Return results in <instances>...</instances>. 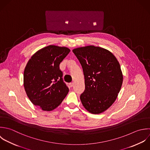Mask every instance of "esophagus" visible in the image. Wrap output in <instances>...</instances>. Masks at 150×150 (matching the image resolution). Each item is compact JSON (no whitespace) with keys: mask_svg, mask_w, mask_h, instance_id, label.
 I'll return each mask as SVG.
<instances>
[{"mask_svg":"<svg viewBox=\"0 0 150 150\" xmlns=\"http://www.w3.org/2000/svg\"><path fill=\"white\" fill-rule=\"evenodd\" d=\"M74 82H71V83H69V85H70L71 87H72V86H74Z\"/></svg>","mask_w":150,"mask_h":150,"instance_id":"esophagus-1","label":"esophagus"}]
</instances>
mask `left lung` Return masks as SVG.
<instances>
[{"label":"left lung","instance_id":"8db88e82","mask_svg":"<svg viewBox=\"0 0 150 150\" xmlns=\"http://www.w3.org/2000/svg\"><path fill=\"white\" fill-rule=\"evenodd\" d=\"M85 76V91L80 99L92 114H100L115 102L123 83V74L115 56L105 48L88 45L72 50Z\"/></svg>","mask_w":150,"mask_h":150}]
</instances>
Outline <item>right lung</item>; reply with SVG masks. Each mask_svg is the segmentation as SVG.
<instances>
[{
  "mask_svg": "<svg viewBox=\"0 0 150 150\" xmlns=\"http://www.w3.org/2000/svg\"><path fill=\"white\" fill-rule=\"evenodd\" d=\"M69 52L65 47L48 45L33 55L25 67L23 82L26 94L32 103L42 110L57 108L69 92L59 64Z\"/></svg>",
  "mask_w": 150,
  "mask_h": 150,
  "instance_id": "obj_1",
  "label": "right lung"
}]
</instances>
